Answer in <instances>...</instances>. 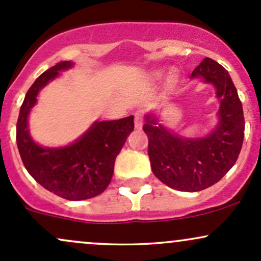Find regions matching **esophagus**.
<instances>
[{"label":"esophagus","instance_id":"obj_1","mask_svg":"<svg viewBox=\"0 0 261 261\" xmlns=\"http://www.w3.org/2000/svg\"><path fill=\"white\" fill-rule=\"evenodd\" d=\"M134 125H136V129H142V127H143L142 113H139V112L134 113Z\"/></svg>","mask_w":261,"mask_h":261}]
</instances>
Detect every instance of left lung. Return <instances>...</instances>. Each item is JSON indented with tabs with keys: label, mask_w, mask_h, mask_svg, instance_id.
Masks as SVG:
<instances>
[{
	"label": "left lung",
	"mask_w": 261,
	"mask_h": 261,
	"mask_svg": "<svg viewBox=\"0 0 261 261\" xmlns=\"http://www.w3.org/2000/svg\"><path fill=\"white\" fill-rule=\"evenodd\" d=\"M190 79L215 86L219 101L215 129L203 137H182L164 127L153 112L145 115L143 129L155 176L171 189L196 192L215 185L233 168L241 153L245 122L236 86L217 61L203 59Z\"/></svg>",
	"instance_id": "obj_1"
}]
</instances>
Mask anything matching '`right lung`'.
<instances>
[{
  "mask_svg": "<svg viewBox=\"0 0 261 261\" xmlns=\"http://www.w3.org/2000/svg\"><path fill=\"white\" fill-rule=\"evenodd\" d=\"M72 66V61H61L34 81L20 106L16 139L22 162L38 184L65 200L81 201L102 194L110 185L117 155L134 129V117L93 122L75 142L60 148L38 144L28 129L29 113L40 90Z\"/></svg>",
  "mask_w": 261,
  "mask_h": 261,
  "instance_id": "1",
  "label": "right lung"
}]
</instances>
